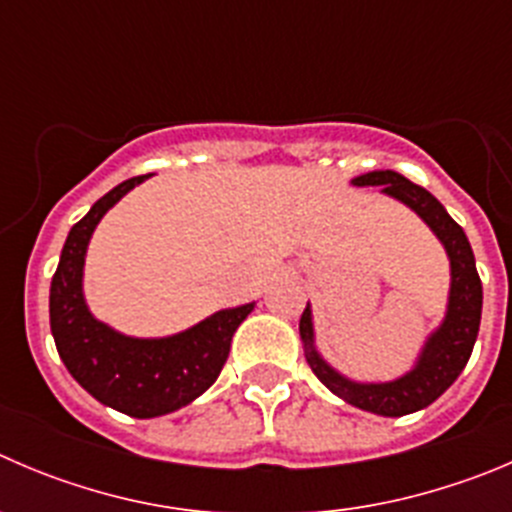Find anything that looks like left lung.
<instances>
[{
	"label": "left lung",
	"instance_id": "8db88e82",
	"mask_svg": "<svg viewBox=\"0 0 512 512\" xmlns=\"http://www.w3.org/2000/svg\"><path fill=\"white\" fill-rule=\"evenodd\" d=\"M354 186H382L384 193L399 198L402 203L417 211L422 221L437 233L447 248L452 264V289H450V309H447L442 326L432 334L422 352L420 364L405 374L397 382L387 384H354L344 379L321 362L314 352V329H311V311L304 309L299 321V332L304 339V357L311 372L316 374L324 387L332 389L337 397H342L349 405L359 410L374 412L384 417H402L410 412L422 410L432 405L465 369L470 359L475 339L480 329V311H483V284H480L478 269H475V256H472L470 241L465 231L450 218V213L442 208V203L412 180L402 178L394 170H374V173L354 178Z\"/></svg>",
	"mask_w": 512,
	"mask_h": 512
}]
</instances>
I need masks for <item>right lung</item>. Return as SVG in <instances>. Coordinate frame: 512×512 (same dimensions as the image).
<instances>
[{"label":"right lung","mask_w":512,"mask_h":512,"mask_svg":"<svg viewBox=\"0 0 512 512\" xmlns=\"http://www.w3.org/2000/svg\"><path fill=\"white\" fill-rule=\"evenodd\" d=\"M135 175L105 193L72 226L50 286V326L67 372L102 405L130 417H160L186 407L221 374L233 332L253 304L218 311L198 326L168 339H130L92 319L82 299V264L92 231L130 188Z\"/></svg>","instance_id":"obj_1"}]
</instances>
